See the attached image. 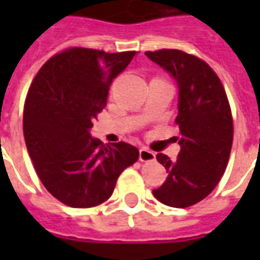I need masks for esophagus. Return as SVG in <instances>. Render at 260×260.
I'll return each mask as SVG.
<instances>
[{"mask_svg":"<svg viewBox=\"0 0 260 260\" xmlns=\"http://www.w3.org/2000/svg\"><path fill=\"white\" fill-rule=\"evenodd\" d=\"M156 158V154L152 150H149L146 147H141L139 149V160L141 161H153Z\"/></svg>","mask_w":260,"mask_h":260,"instance_id":"1","label":"esophagus"}]
</instances>
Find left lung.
<instances>
[{
	"label": "left lung",
	"instance_id": "left-lung-1",
	"mask_svg": "<svg viewBox=\"0 0 260 260\" xmlns=\"http://www.w3.org/2000/svg\"><path fill=\"white\" fill-rule=\"evenodd\" d=\"M167 71L178 87L181 150L178 158L158 153L167 180L153 195L171 207H188L205 199L216 188L229 163L233 145V118L225 91L209 65L180 50L145 53Z\"/></svg>",
	"mask_w": 260,
	"mask_h": 260
}]
</instances>
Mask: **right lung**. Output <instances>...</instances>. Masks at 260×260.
I'll use <instances>...</instances> for the list:
<instances>
[{"label": "right lung", "instance_id": "obj_1", "mask_svg": "<svg viewBox=\"0 0 260 260\" xmlns=\"http://www.w3.org/2000/svg\"><path fill=\"white\" fill-rule=\"evenodd\" d=\"M135 54L69 48L43 65L29 89L26 147L43 185L68 206L93 207L107 201L119 174L139 158L129 143L104 145L90 135L110 85Z\"/></svg>", "mask_w": 260, "mask_h": 260}]
</instances>
